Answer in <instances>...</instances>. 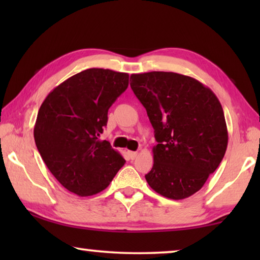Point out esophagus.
Segmentation results:
<instances>
[{
  "instance_id": "esophagus-1",
  "label": "esophagus",
  "mask_w": 260,
  "mask_h": 260,
  "mask_svg": "<svg viewBox=\"0 0 260 260\" xmlns=\"http://www.w3.org/2000/svg\"><path fill=\"white\" fill-rule=\"evenodd\" d=\"M127 155H128V158H129L131 160H133V159H135L136 156H138V152H135V151H128V152H127Z\"/></svg>"
}]
</instances>
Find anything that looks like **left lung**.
<instances>
[{
	"mask_svg": "<svg viewBox=\"0 0 260 260\" xmlns=\"http://www.w3.org/2000/svg\"><path fill=\"white\" fill-rule=\"evenodd\" d=\"M131 79L157 141L147 182L167 199H187L225 156L228 132L221 104L210 88L183 74L152 71Z\"/></svg>",
	"mask_w": 260,
	"mask_h": 260,
	"instance_id": "left-lung-1",
	"label": "left lung"
}]
</instances>
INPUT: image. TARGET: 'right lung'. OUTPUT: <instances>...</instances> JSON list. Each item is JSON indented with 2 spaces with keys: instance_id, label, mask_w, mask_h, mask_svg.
Listing matches in <instances>:
<instances>
[{
  "instance_id": "right-lung-1",
  "label": "right lung",
  "mask_w": 260,
  "mask_h": 260,
  "mask_svg": "<svg viewBox=\"0 0 260 260\" xmlns=\"http://www.w3.org/2000/svg\"><path fill=\"white\" fill-rule=\"evenodd\" d=\"M128 73L88 69L61 82L39 109L35 144L52 175L69 191L91 196L104 190L125 159L100 140L108 111L128 87Z\"/></svg>"
}]
</instances>
